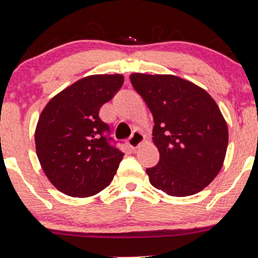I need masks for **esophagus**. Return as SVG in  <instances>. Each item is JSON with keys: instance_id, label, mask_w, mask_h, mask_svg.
<instances>
[{"instance_id": "esophagus-1", "label": "esophagus", "mask_w": 258, "mask_h": 258, "mask_svg": "<svg viewBox=\"0 0 258 258\" xmlns=\"http://www.w3.org/2000/svg\"><path fill=\"white\" fill-rule=\"evenodd\" d=\"M127 143H128V145L131 146L132 149H137V147H139L144 143L143 133L139 131H133L131 137L127 139Z\"/></svg>"}]
</instances>
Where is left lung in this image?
Instances as JSON below:
<instances>
[{"instance_id":"8db88e82","label":"left lung","mask_w":258,"mask_h":258,"mask_svg":"<svg viewBox=\"0 0 258 258\" xmlns=\"http://www.w3.org/2000/svg\"><path fill=\"white\" fill-rule=\"evenodd\" d=\"M153 115V143L159 163L146 169L150 183L169 196L202 191L223 166L228 125L203 88L174 75H130Z\"/></svg>"}]
</instances>
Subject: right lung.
Returning <instances> with one entry per match:
<instances>
[{
  "label": "right lung",
  "mask_w": 258,
  "mask_h": 258,
  "mask_svg": "<svg viewBox=\"0 0 258 258\" xmlns=\"http://www.w3.org/2000/svg\"><path fill=\"white\" fill-rule=\"evenodd\" d=\"M121 74L89 75L51 98L35 130L36 154L51 184L71 197H89L107 187L123 153L99 118L101 106L121 88Z\"/></svg>",
  "instance_id": "1"
}]
</instances>
